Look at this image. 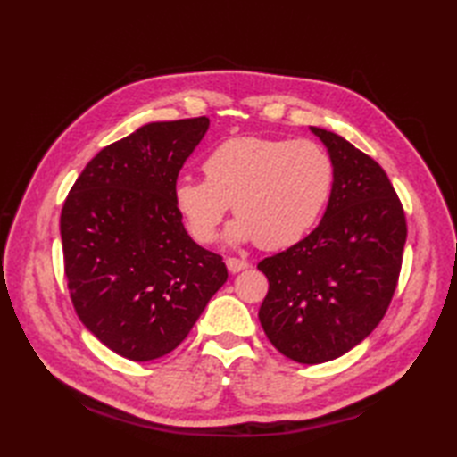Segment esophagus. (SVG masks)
<instances>
[{"mask_svg": "<svg viewBox=\"0 0 457 457\" xmlns=\"http://www.w3.org/2000/svg\"><path fill=\"white\" fill-rule=\"evenodd\" d=\"M226 265H228V270L231 275L236 273H241V270H245L249 267V263L245 259H237V257H228L226 259Z\"/></svg>", "mask_w": 457, "mask_h": 457, "instance_id": "34e87169", "label": "esophagus"}]
</instances>
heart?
I'll return each instance as SVG.
<instances>
[{"label":"heart","instance_id":"b5f03b06","mask_svg":"<svg viewBox=\"0 0 457 457\" xmlns=\"http://www.w3.org/2000/svg\"><path fill=\"white\" fill-rule=\"evenodd\" d=\"M204 180L180 179L172 202L188 234L212 244L231 204V241L263 249L298 244L314 228L334 187V161L310 139L241 135L216 145L202 162Z\"/></svg>","mask_w":457,"mask_h":457}]
</instances>
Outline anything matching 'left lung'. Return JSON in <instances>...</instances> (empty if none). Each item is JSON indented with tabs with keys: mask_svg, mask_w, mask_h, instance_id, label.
<instances>
[{
	"mask_svg": "<svg viewBox=\"0 0 457 457\" xmlns=\"http://www.w3.org/2000/svg\"><path fill=\"white\" fill-rule=\"evenodd\" d=\"M310 129L334 161L326 213L312 234L257 269L269 280L259 310L269 342L293 361L316 365L347 353L386 314L406 216L381 164L332 131Z\"/></svg>",
	"mask_w": 457,
	"mask_h": 457,
	"instance_id": "left-lung-1",
	"label": "left lung"
}]
</instances>
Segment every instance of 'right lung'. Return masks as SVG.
Wrapping results in <instances>:
<instances>
[{
  "instance_id": "obj_1",
  "label": "right lung",
  "mask_w": 457,
  "mask_h": 457,
  "mask_svg": "<svg viewBox=\"0 0 457 457\" xmlns=\"http://www.w3.org/2000/svg\"><path fill=\"white\" fill-rule=\"evenodd\" d=\"M206 115L143 125L104 147L64 200V275L82 324L131 361L170 353L228 280L221 255L194 244L172 202Z\"/></svg>"
}]
</instances>
